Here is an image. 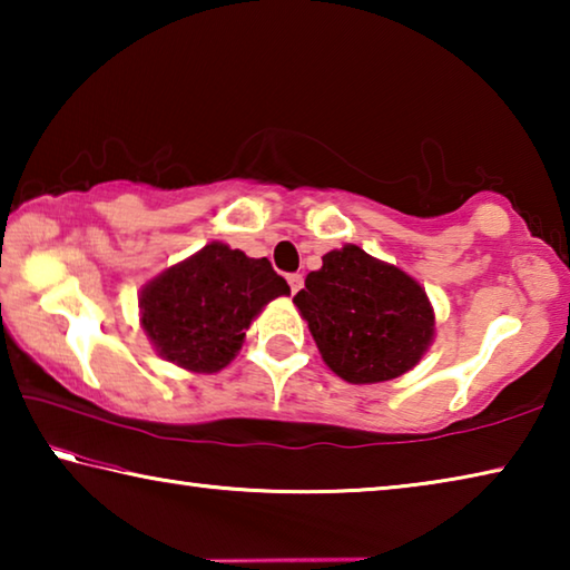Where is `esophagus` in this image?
<instances>
[{
	"label": "esophagus",
	"mask_w": 570,
	"mask_h": 570,
	"mask_svg": "<svg viewBox=\"0 0 570 570\" xmlns=\"http://www.w3.org/2000/svg\"><path fill=\"white\" fill-rule=\"evenodd\" d=\"M286 282H288V286H292V292L296 294L298 288L304 286V276H302V274H288V276H286Z\"/></svg>",
	"instance_id": "1"
}]
</instances>
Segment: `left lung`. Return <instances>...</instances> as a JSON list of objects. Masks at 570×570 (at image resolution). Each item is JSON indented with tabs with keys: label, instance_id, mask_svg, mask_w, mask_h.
Here are the masks:
<instances>
[{
	"label": "left lung",
	"instance_id": "1",
	"mask_svg": "<svg viewBox=\"0 0 570 570\" xmlns=\"http://www.w3.org/2000/svg\"><path fill=\"white\" fill-rule=\"evenodd\" d=\"M322 262L294 304L330 370L352 384L387 382L412 370L435 334L424 288L352 244Z\"/></svg>",
	"mask_w": 570,
	"mask_h": 570
}]
</instances>
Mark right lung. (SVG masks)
<instances>
[{
  "mask_svg": "<svg viewBox=\"0 0 570 570\" xmlns=\"http://www.w3.org/2000/svg\"><path fill=\"white\" fill-rule=\"evenodd\" d=\"M288 292L268 258L208 244L142 288V330L168 362L218 372L240 350L254 316Z\"/></svg>",
  "mask_w": 570,
  "mask_h": 570,
  "instance_id": "1",
  "label": "right lung"
}]
</instances>
